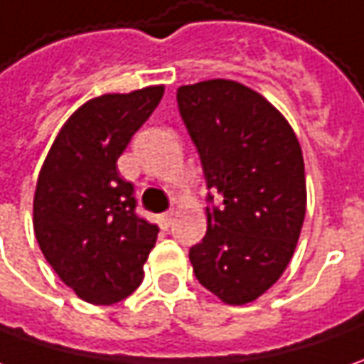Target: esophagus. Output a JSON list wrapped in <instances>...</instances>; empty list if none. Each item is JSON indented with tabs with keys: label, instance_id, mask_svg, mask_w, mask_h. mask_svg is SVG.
I'll use <instances>...</instances> for the list:
<instances>
[{
	"label": "esophagus",
	"instance_id": "34e87169",
	"mask_svg": "<svg viewBox=\"0 0 364 364\" xmlns=\"http://www.w3.org/2000/svg\"><path fill=\"white\" fill-rule=\"evenodd\" d=\"M173 217H175V211H167V213L161 215V219H159V223H161L163 229H169L173 223Z\"/></svg>",
	"mask_w": 364,
	"mask_h": 364
}]
</instances>
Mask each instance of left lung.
Wrapping results in <instances>:
<instances>
[{"mask_svg":"<svg viewBox=\"0 0 364 364\" xmlns=\"http://www.w3.org/2000/svg\"><path fill=\"white\" fill-rule=\"evenodd\" d=\"M177 105L209 189L207 233L189 249L193 273L227 305L251 303L295 253L306 211L303 151L285 117L237 81L183 85Z\"/></svg>","mask_w":364,"mask_h":364,"instance_id":"1","label":"left lung"}]
</instances>
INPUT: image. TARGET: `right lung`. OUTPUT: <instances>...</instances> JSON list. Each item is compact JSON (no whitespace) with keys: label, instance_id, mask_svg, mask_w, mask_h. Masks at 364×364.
Segmentation results:
<instances>
[{"label":"right lung","instance_id":"1","mask_svg":"<svg viewBox=\"0 0 364 364\" xmlns=\"http://www.w3.org/2000/svg\"><path fill=\"white\" fill-rule=\"evenodd\" d=\"M163 85L107 93L81 105L47 153L33 197V229L59 279L93 305L129 296L159 227L135 213L117 159L159 105Z\"/></svg>","mask_w":364,"mask_h":364}]
</instances>
